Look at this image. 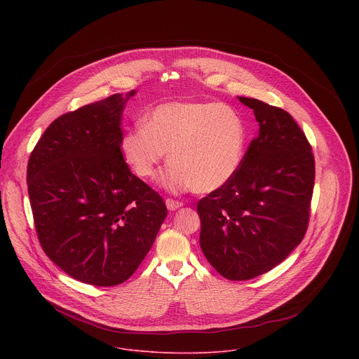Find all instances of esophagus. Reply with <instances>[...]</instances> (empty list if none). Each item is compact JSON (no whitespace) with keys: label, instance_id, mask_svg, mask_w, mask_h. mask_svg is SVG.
Returning <instances> with one entry per match:
<instances>
[{"label":"esophagus","instance_id":"34e87169","mask_svg":"<svg viewBox=\"0 0 359 359\" xmlns=\"http://www.w3.org/2000/svg\"><path fill=\"white\" fill-rule=\"evenodd\" d=\"M166 206L169 210H177L179 208L183 206L182 201H177V200H173V198H166Z\"/></svg>","mask_w":359,"mask_h":359}]
</instances>
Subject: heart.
Here are the masks:
<instances>
[{"label": "heart", "instance_id": "1", "mask_svg": "<svg viewBox=\"0 0 359 359\" xmlns=\"http://www.w3.org/2000/svg\"><path fill=\"white\" fill-rule=\"evenodd\" d=\"M247 144L240 114L217 102H169L153 109L129 130L122 155L142 179L156 173L169 151L170 168L163 184L175 191L210 193L238 172Z\"/></svg>", "mask_w": 359, "mask_h": 359}]
</instances>
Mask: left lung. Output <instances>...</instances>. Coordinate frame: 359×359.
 <instances>
[{"label":"left lung","mask_w":359,"mask_h":359,"mask_svg":"<svg viewBox=\"0 0 359 359\" xmlns=\"http://www.w3.org/2000/svg\"><path fill=\"white\" fill-rule=\"evenodd\" d=\"M260 125L236 176L197 203L200 247L231 281L259 277L302 241L316 179L313 147L292 116L252 97H238Z\"/></svg>","instance_id":"left-lung-1"}]
</instances>
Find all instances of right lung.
Segmentation results:
<instances>
[{"label":"right lung","mask_w":359,"mask_h":359,"mask_svg":"<svg viewBox=\"0 0 359 359\" xmlns=\"http://www.w3.org/2000/svg\"><path fill=\"white\" fill-rule=\"evenodd\" d=\"M135 90L111 95L50 123L28 161L27 184L39 244L72 278L125 283L168 216L162 196L122 155L121 116Z\"/></svg>","instance_id":"1"}]
</instances>
